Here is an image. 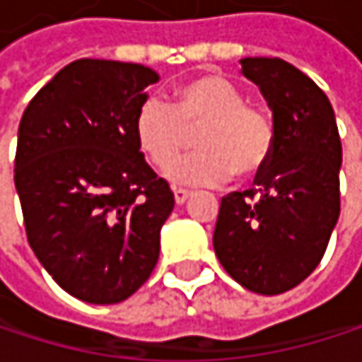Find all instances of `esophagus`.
<instances>
[{"label":"esophagus","mask_w":362,"mask_h":362,"mask_svg":"<svg viewBox=\"0 0 362 362\" xmlns=\"http://www.w3.org/2000/svg\"><path fill=\"white\" fill-rule=\"evenodd\" d=\"M190 194H192L190 190H184V188H174V199H176V203H178V205H184V203L190 199Z\"/></svg>","instance_id":"1"}]
</instances>
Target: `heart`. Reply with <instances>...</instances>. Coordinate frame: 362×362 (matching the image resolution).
Instances as JSON below:
<instances>
[{
  "instance_id": "b5f03b06",
  "label": "heart",
  "mask_w": 362,
  "mask_h": 362,
  "mask_svg": "<svg viewBox=\"0 0 362 362\" xmlns=\"http://www.w3.org/2000/svg\"><path fill=\"white\" fill-rule=\"evenodd\" d=\"M194 129L199 151L175 164ZM132 129L148 163L165 170L173 163L168 178L186 186H216L233 172L239 178L257 176L268 165L276 142L270 112L245 103L243 90L218 73L180 83L170 105L146 98L136 110Z\"/></svg>"
}]
</instances>
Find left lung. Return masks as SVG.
Returning <instances> with one entry per match:
<instances>
[{
  "instance_id": "left-lung-1",
  "label": "left lung",
  "mask_w": 362,
  "mask_h": 362,
  "mask_svg": "<svg viewBox=\"0 0 362 362\" xmlns=\"http://www.w3.org/2000/svg\"><path fill=\"white\" fill-rule=\"evenodd\" d=\"M272 110L274 153L253 188L222 197L214 250L245 289L276 296L323 259L339 218L341 142L325 92L281 58H243Z\"/></svg>"
}]
</instances>
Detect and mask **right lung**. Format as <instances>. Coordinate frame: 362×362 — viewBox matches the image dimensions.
I'll return each instance as SVG.
<instances>
[{"mask_svg": "<svg viewBox=\"0 0 362 362\" xmlns=\"http://www.w3.org/2000/svg\"><path fill=\"white\" fill-rule=\"evenodd\" d=\"M157 81L142 64L81 58L37 92L18 125L14 184L29 245L88 304L127 300L159 259L174 192L132 129Z\"/></svg>", "mask_w": 362, "mask_h": 362, "instance_id": "right-lung-1", "label": "right lung"}]
</instances>
